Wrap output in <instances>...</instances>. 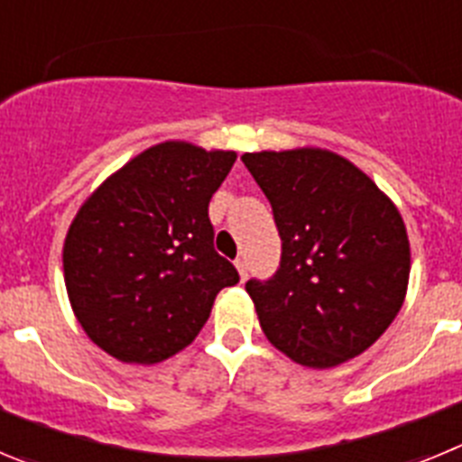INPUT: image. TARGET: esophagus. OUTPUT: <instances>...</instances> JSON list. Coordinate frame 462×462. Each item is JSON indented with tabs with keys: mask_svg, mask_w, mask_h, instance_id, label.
I'll return each mask as SVG.
<instances>
[{
	"mask_svg": "<svg viewBox=\"0 0 462 462\" xmlns=\"http://www.w3.org/2000/svg\"><path fill=\"white\" fill-rule=\"evenodd\" d=\"M236 268H238L240 273V280H247V261L240 256V259H236Z\"/></svg>",
	"mask_w": 462,
	"mask_h": 462,
	"instance_id": "obj_1",
	"label": "esophagus"
}]
</instances>
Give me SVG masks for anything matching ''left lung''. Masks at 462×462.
<instances>
[{
    "label": "left lung",
    "mask_w": 462,
    "mask_h": 462,
    "mask_svg": "<svg viewBox=\"0 0 462 462\" xmlns=\"http://www.w3.org/2000/svg\"><path fill=\"white\" fill-rule=\"evenodd\" d=\"M243 164L282 238L275 275L245 284L266 337L308 368L365 352L405 300L410 240L398 208L328 150L247 152Z\"/></svg>",
    "instance_id": "8db88e82"
}]
</instances>
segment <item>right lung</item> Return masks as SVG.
I'll use <instances>...</instances> for the list:
<instances>
[{
    "label": "right lung",
    "mask_w": 462,
    "mask_h": 462,
    "mask_svg": "<svg viewBox=\"0 0 462 462\" xmlns=\"http://www.w3.org/2000/svg\"><path fill=\"white\" fill-rule=\"evenodd\" d=\"M236 152L169 141L134 157L79 210L64 240V282L94 345L125 363L185 349L215 296L238 284L215 252L208 203Z\"/></svg>",
    "instance_id": "1"
}]
</instances>
